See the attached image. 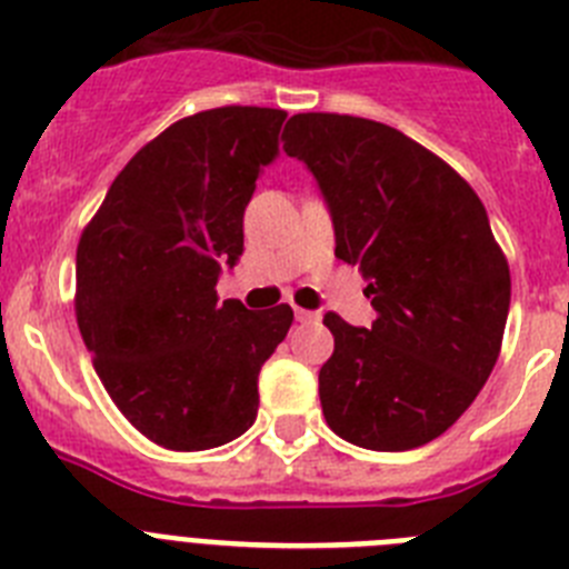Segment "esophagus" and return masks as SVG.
<instances>
[{"label": "esophagus", "instance_id": "esophagus-1", "mask_svg": "<svg viewBox=\"0 0 569 569\" xmlns=\"http://www.w3.org/2000/svg\"><path fill=\"white\" fill-rule=\"evenodd\" d=\"M296 319H299V321H316V319H319V313H313V310H305V308H296Z\"/></svg>", "mask_w": 569, "mask_h": 569}]
</instances>
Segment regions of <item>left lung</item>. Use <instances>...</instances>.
I'll return each mask as SVG.
<instances>
[{"instance_id":"left-lung-1","label":"left lung","mask_w":569,"mask_h":569,"mask_svg":"<svg viewBox=\"0 0 569 569\" xmlns=\"http://www.w3.org/2000/svg\"><path fill=\"white\" fill-rule=\"evenodd\" d=\"M281 139L316 176L336 256L361 270L376 310L370 330L325 316L330 430L381 453L439 439L492 373L510 310L485 204L445 159L373 119L296 113Z\"/></svg>"}]
</instances>
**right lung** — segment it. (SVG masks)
<instances>
[{
    "label": "right lung",
    "instance_id": "add662e5",
    "mask_svg": "<svg viewBox=\"0 0 569 569\" xmlns=\"http://www.w3.org/2000/svg\"><path fill=\"white\" fill-rule=\"evenodd\" d=\"M288 113L184 116L113 179L77 248V321L124 419L168 450L228 445L256 421L259 370L293 310L219 301L244 250V208Z\"/></svg>",
    "mask_w": 569,
    "mask_h": 569
}]
</instances>
